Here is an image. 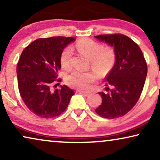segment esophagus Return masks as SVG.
Listing matches in <instances>:
<instances>
[{"label": "esophagus", "mask_w": 160, "mask_h": 160, "mask_svg": "<svg viewBox=\"0 0 160 160\" xmlns=\"http://www.w3.org/2000/svg\"><path fill=\"white\" fill-rule=\"evenodd\" d=\"M78 93L84 96H88L89 94H90L89 92H82V91H78Z\"/></svg>", "instance_id": "34e87169"}]
</instances>
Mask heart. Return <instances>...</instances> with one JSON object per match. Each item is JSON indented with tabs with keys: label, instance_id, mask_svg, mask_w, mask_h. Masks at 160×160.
<instances>
[{
	"label": "heart",
	"instance_id": "b5f03b06",
	"mask_svg": "<svg viewBox=\"0 0 160 160\" xmlns=\"http://www.w3.org/2000/svg\"><path fill=\"white\" fill-rule=\"evenodd\" d=\"M74 47L78 53L90 60L92 68L101 74L107 73L114 65L116 52L109 46L102 47L95 41L84 38L78 41ZM71 48L63 50L60 55V64L63 69L69 70L71 68ZM98 78V74L96 72L75 71L68 76L67 82L72 87L86 91L91 88Z\"/></svg>",
	"mask_w": 160,
	"mask_h": 160
}]
</instances>
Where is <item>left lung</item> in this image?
Returning a JSON list of instances; mask_svg holds the SVG:
<instances>
[{
	"label": "left lung",
	"mask_w": 160,
	"mask_h": 160,
	"mask_svg": "<svg viewBox=\"0 0 160 160\" xmlns=\"http://www.w3.org/2000/svg\"><path fill=\"white\" fill-rule=\"evenodd\" d=\"M114 48V66L105 78L106 91L100 92L102 101L95 112L101 117L114 119L128 113L138 100L147 75V64L141 48L122 34L95 36Z\"/></svg>",
	"instance_id": "left-lung-1"
}]
</instances>
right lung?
I'll return each instance as SVG.
<instances>
[{"label": "right lung", "instance_id": "1", "mask_svg": "<svg viewBox=\"0 0 160 160\" xmlns=\"http://www.w3.org/2000/svg\"><path fill=\"white\" fill-rule=\"evenodd\" d=\"M74 40L62 36L38 38L22 52L17 66L19 91L26 106L36 116L46 119L58 117L74 95L65 85L52 89L54 82H61L58 78L61 54Z\"/></svg>", "mask_w": 160, "mask_h": 160}]
</instances>
